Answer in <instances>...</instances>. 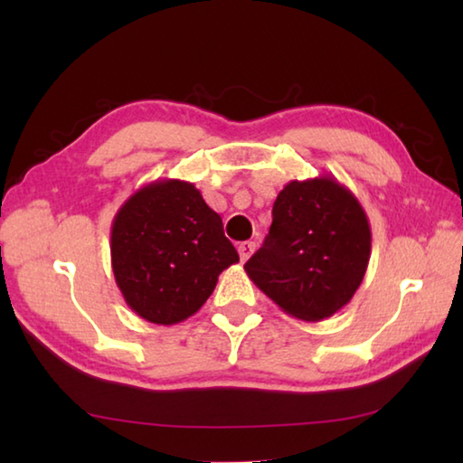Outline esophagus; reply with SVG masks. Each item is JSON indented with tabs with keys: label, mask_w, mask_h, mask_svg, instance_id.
<instances>
[{
	"label": "esophagus",
	"mask_w": 463,
	"mask_h": 463,
	"mask_svg": "<svg viewBox=\"0 0 463 463\" xmlns=\"http://www.w3.org/2000/svg\"><path fill=\"white\" fill-rule=\"evenodd\" d=\"M254 247H257V244L250 242V241H244V242L239 244V254H241L242 262H247L250 259V254L254 252Z\"/></svg>",
	"instance_id": "obj_1"
}]
</instances>
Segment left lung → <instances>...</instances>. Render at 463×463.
I'll list each match as a JSON object with an SVG mask.
<instances>
[{
    "instance_id": "1",
    "label": "left lung",
    "mask_w": 463,
    "mask_h": 463,
    "mask_svg": "<svg viewBox=\"0 0 463 463\" xmlns=\"http://www.w3.org/2000/svg\"><path fill=\"white\" fill-rule=\"evenodd\" d=\"M372 250L366 211L330 175L290 181L272 206L262 247L244 264L249 279L304 322H320L352 300Z\"/></svg>"
}]
</instances>
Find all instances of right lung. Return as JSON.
I'll use <instances>...</instances> for the list:
<instances>
[{"label":"right lung","mask_w":463,"mask_h":463,"mask_svg":"<svg viewBox=\"0 0 463 463\" xmlns=\"http://www.w3.org/2000/svg\"><path fill=\"white\" fill-rule=\"evenodd\" d=\"M239 262L222 219L193 183L156 179L117 211L111 267L123 298L153 324L183 322L211 297L219 274Z\"/></svg>","instance_id":"right-lung-1"}]
</instances>
